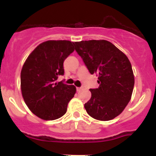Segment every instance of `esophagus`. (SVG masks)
<instances>
[{
  "label": "esophagus",
  "instance_id": "esophagus-1",
  "mask_svg": "<svg viewBox=\"0 0 156 156\" xmlns=\"http://www.w3.org/2000/svg\"><path fill=\"white\" fill-rule=\"evenodd\" d=\"M76 89H77V91H78V92H80V91H81L82 89H83V87H77Z\"/></svg>",
  "mask_w": 156,
  "mask_h": 156
}]
</instances>
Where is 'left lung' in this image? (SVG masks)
<instances>
[{
  "label": "left lung",
  "instance_id": "obj_1",
  "mask_svg": "<svg viewBox=\"0 0 156 156\" xmlns=\"http://www.w3.org/2000/svg\"><path fill=\"white\" fill-rule=\"evenodd\" d=\"M75 49L91 74L98 76V89L84 104L89 116L101 121L117 117L131 98L134 76L128 57L108 41L76 42Z\"/></svg>",
  "mask_w": 156,
  "mask_h": 156
}]
</instances>
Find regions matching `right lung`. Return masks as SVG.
<instances>
[{"label":"right lung","instance_id":"obj_1","mask_svg":"<svg viewBox=\"0 0 156 156\" xmlns=\"http://www.w3.org/2000/svg\"><path fill=\"white\" fill-rule=\"evenodd\" d=\"M73 42L49 40L39 44L28 55L20 74L21 91L25 103L36 116L44 120L58 119L67 112L68 103L76 88L62 81L63 64L74 51Z\"/></svg>","mask_w":156,"mask_h":156}]
</instances>
